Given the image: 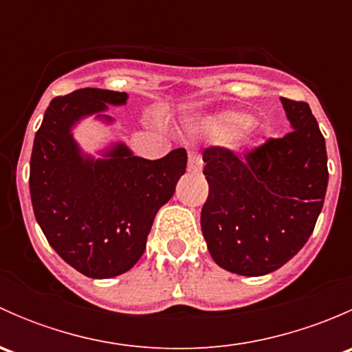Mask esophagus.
Masks as SVG:
<instances>
[{
  "label": "esophagus",
  "mask_w": 352,
  "mask_h": 352,
  "mask_svg": "<svg viewBox=\"0 0 352 352\" xmlns=\"http://www.w3.org/2000/svg\"><path fill=\"white\" fill-rule=\"evenodd\" d=\"M187 170H189L190 173H197L202 170V160L197 153L189 155V165H187Z\"/></svg>",
  "instance_id": "1"
}]
</instances>
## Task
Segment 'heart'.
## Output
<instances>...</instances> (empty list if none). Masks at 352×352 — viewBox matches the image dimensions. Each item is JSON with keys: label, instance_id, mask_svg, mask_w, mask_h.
<instances>
[{"label": "heart", "instance_id": "obj_1", "mask_svg": "<svg viewBox=\"0 0 352 352\" xmlns=\"http://www.w3.org/2000/svg\"><path fill=\"white\" fill-rule=\"evenodd\" d=\"M250 126V117L243 112L226 110L204 117L196 124V129L218 141H232Z\"/></svg>", "mask_w": 352, "mask_h": 352}]
</instances>
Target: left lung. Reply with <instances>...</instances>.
Returning a JSON list of instances; mask_svg holds the SVG:
<instances>
[{
	"label": "left lung",
	"mask_w": 352,
	"mask_h": 352,
	"mask_svg": "<svg viewBox=\"0 0 352 352\" xmlns=\"http://www.w3.org/2000/svg\"><path fill=\"white\" fill-rule=\"evenodd\" d=\"M291 131L245 155L204 150L201 230L212 261L240 276L283 267L308 242L329 184L327 150L305 102L281 98Z\"/></svg>",
	"instance_id": "obj_1"
}]
</instances>
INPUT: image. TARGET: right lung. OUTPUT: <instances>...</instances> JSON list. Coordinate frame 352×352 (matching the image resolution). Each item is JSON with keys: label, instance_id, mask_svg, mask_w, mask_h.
<instances>
[{"label": "right lung", "instance_id": "add662e5", "mask_svg": "<svg viewBox=\"0 0 352 352\" xmlns=\"http://www.w3.org/2000/svg\"><path fill=\"white\" fill-rule=\"evenodd\" d=\"M126 91L81 88L56 97L35 133L30 158L34 214L49 245L81 274L109 279L141 258L158 209L186 173L184 148L160 160L136 156L124 143L85 153L73 129L87 117L112 124L109 105L127 104Z\"/></svg>", "mask_w": 352, "mask_h": 352}]
</instances>
